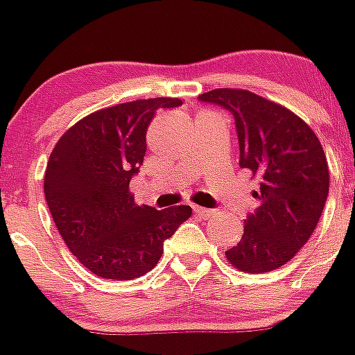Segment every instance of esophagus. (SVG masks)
Listing matches in <instances>:
<instances>
[{"instance_id":"esophagus-1","label":"esophagus","mask_w":355,"mask_h":355,"mask_svg":"<svg viewBox=\"0 0 355 355\" xmlns=\"http://www.w3.org/2000/svg\"><path fill=\"white\" fill-rule=\"evenodd\" d=\"M194 211H196V214L200 218H209L214 214L213 209H206V207H200V206H194Z\"/></svg>"}]
</instances>
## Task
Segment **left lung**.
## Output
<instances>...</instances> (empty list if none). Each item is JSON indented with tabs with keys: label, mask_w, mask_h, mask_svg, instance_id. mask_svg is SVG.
Listing matches in <instances>:
<instances>
[{
	"label": "left lung",
	"mask_w": 355,
	"mask_h": 355,
	"mask_svg": "<svg viewBox=\"0 0 355 355\" xmlns=\"http://www.w3.org/2000/svg\"><path fill=\"white\" fill-rule=\"evenodd\" d=\"M199 101L234 114L239 164L259 178L256 209L225 256L245 273L278 270L309 241L327 202L330 171L320 139L285 106L244 89H213Z\"/></svg>",
	"instance_id": "obj_1"
}]
</instances>
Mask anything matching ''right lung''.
<instances>
[{
    "label": "right lung",
    "mask_w": 355,
    "mask_h": 355,
    "mask_svg": "<svg viewBox=\"0 0 355 355\" xmlns=\"http://www.w3.org/2000/svg\"><path fill=\"white\" fill-rule=\"evenodd\" d=\"M180 105L153 98L99 110L68 128L49 156L44 196L53 220L71 254L99 278L132 280L151 271L163 242L191 218V206H137L128 191L156 110Z\"/></svg>",
    "instance_id": "1"
}]
</instances>
